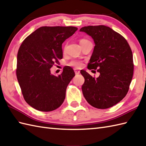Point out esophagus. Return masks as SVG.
<instances>
[{
  "instance_id": "1",
  "label": "esophagus",
  "mask_w": 146,
  "mask_h": 146,
  "mask_svg": "<svg viewBox=\"0 0 146 146\" xmlns=\"http://www.w3.org/2000/svg\"><path fill=\"white\" fill-rule=\"evenodd\" d=\"M74 71H75L76 75H78V74H80V71L78 70H77V69L74 70Z\"/></svg>"
}]
</instances>
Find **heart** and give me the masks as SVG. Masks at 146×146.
<instances>
[{
	"mask_svg": "<svg viewBox=\"0 0 146 146\" xmlns=\"http://www.w3.org/2000/svg\"><path fill=\"white\" fill-rule=\"evenodd\" d=\"M87 41H88V40L85 39H82L80 41V44H82V43L87 42ZM69 65L70 66L78 68H80L82 66V62L80 61H78V60H72L69 63Z\"/></svg>",
	"mask_w": 146,
	"mask_h": 146,
	"instance_id": "1",
	"label": "heart"
}]
</instances>
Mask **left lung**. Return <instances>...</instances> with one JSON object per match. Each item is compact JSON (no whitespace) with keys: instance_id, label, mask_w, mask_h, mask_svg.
Listing matches in <instances>:
<instances>
[{"instance_id":"obj_1","label":"left lung","mask_w":146,"mask_h":146,"mask_svg":"<svg viewBox=\"0 0 146 146\" xmlns=\"http://www.w3.org/2000/svg\"><path fill=\"white\" fill-rule=\"evenodd\" d=\"M80 31L94 39L95 45L88 68L100 73L95 78L86 71H80L85 78L82 87L83 96L95 108L113 107L129 91L134 72L131 49L126 39L109 27L89 26Z\"/></svg>"}]
</instances>
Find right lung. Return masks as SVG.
I'll return each instance as SVG.
<instances>
[{"mask_svg":"<svg viewBox=\"0 0 146 146\" xmlns=\"http://www.w3.org/2000/svg\"><path fill=\"white\" fill-rule=\"evenodd\" d=\"M77 29L73 26H42L27 36L19 49L17 78L24 100L35 109L50 111L63 103L75 72L66 66L56 76L50 69L63 58V42Z\"/></svg>","mask_w":146,"mask_h":146,"instance_id":"obj_1","label":"right lung"}]
</instances>
